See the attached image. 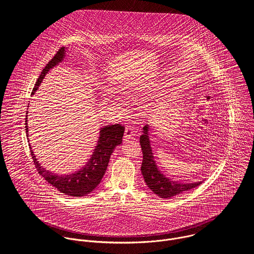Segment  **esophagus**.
<instances>
[{"label": "esophagus", "instance_id": "34e87169", "mask_svg": "<svg viewBox=\"0 0 254 254\" xmlns=\"http://www.w3.org/2000/svg\"><path fill=\"white\" fill-rule=\"evenodd\" d=\"M133 133H134V129L131 126H127L125 128V133H124V140L128 141L133 137Z\"/></svg>", "mask_w": 254, "mask_h": 254}]
</instances>
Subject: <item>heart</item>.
Returning <instances> with one entry per match:
<instances>
[{
    "mask_svg": "<svg viewBox=\"0 0 254 254\" xmlns=\"http://www.w3.org/2000/svg\"><path fill=\"white\" fill-rule=\"evenodd\" d=\"M129 92H130V91H129V90H128V89H124V92H123V93H125V94H127V93H129Z\"/></svg>",
    "mask_w": 254,
    "mask_h": 254,
    "instance_id": "heart-1",
    "label": "heart"
}]
</instances>
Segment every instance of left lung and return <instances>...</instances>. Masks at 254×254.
I'll return each mask as SVG.
<instances>
[{
	"mask_svg": "<svg viewBox=\"0 0 254 254\" xmlns=\"http://www.w3.org/2000/svg\"><path fill=\"white\" fill-rule=\"evenodd\" d=\"M140 144L143 151V162L141 170L145 184L155 194L161 198H170L184 191H188L193 188H196L202 183L172 181L160 172L152 155L153 153L149 141V126L147 124L143 128V134L140 137Z\"/></svg>",
	"mask_w": 254,
	"mask_h": 254,
	"instance_id": "1",
	"label": "left lung"
}]
</instances>
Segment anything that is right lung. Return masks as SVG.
<instances>
[{"mask_svg": "<svg viewBox=\"0 0 254 254\" xmlns=\"http://www.w3.org/2000/svg\"><path fill=\"white\" fill-rule=\"evenodd\" d=\"M64 55L65 49L64 47L58 51L55 57L43 69L37 80L31 95H34L48 71L64 59ZM25 130L28 137L27 115L25 118ZM124 130L125 128L120 124L107 125L104 128H101L99 141L94 149L92 157L82 169L69 175H59L43 168V166H41V164L37 161L36 156L30 146L31 156L34 161L37 171L46 181L51 184L53 187L57 188L63 193L71 196L86 195L92 192L102 181L108 168L111 153L113 152L115 146L122 143Z\"/></svg>", "mask_w": 254, "mask_h": 254, "instance_id": "right-lung-1", "label": "right lung"}]
</instances>
